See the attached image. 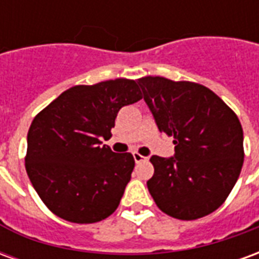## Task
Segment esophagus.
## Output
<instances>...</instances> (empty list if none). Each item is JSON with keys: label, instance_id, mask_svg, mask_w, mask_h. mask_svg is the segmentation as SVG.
I'll list each match as a JSON object with an SVG mask.
<instances>
[{"label": "esophagus", "instance_id": "esophagus-1", "mask_svg": "<svg viewBox=\"0 0 259 259\" xmlns=\"http://www.w3.org/2000/svg\"><path fill=\"white\" fill-rule=\"evenodd\" d=\"M133 158H135L136 163H140L147 159V157H143V155H141V154H139V152H133Z\"/></svg>", "mask_w": 259, "mask_h": 259}]
</instances>
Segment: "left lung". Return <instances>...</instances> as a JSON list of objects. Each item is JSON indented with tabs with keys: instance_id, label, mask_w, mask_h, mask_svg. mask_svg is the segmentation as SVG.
Segmentation results:
<instances>
[{
	"instance_id": "8db88e82",
	"label": "left lung",
	"mask_w": 259,
	"mask_h": 259,
	"mask_svg": "<svg viewBox=\"0 0 259 259\" xmlns=\"http://www.w3.org/2000/svg\"><path fill=\"white\" fill-rule=\"evenodd\" d=\"M159 132L174 137L175 155H152L147 187L169 217L193 221L222 205L244 161L236 113L205 85L147 76L137 80Z\"/></svg>"
}]
</instances>
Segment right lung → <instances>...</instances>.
Returning <instances> with one entry per match:
<instances>
[{
  "label": "right lung",
  "instance_id": "right-lung-1",
  "mask_svg": "<svg viewBox=\"0 0 259 259\" xmlns=\"http://www.w3.org/2000/svg\"><path fill=\"white\" fill-rule=\"evenodd\" d=\"M135 80L115 79L64 91L33 119L26 172L57 217L94 223L118 208L135 168L130 152L101 146L111 137L119 109L140 101Z\"/></svg>",
  "mask_w": 259,
  "mask_h": 259
}]
</instances>
